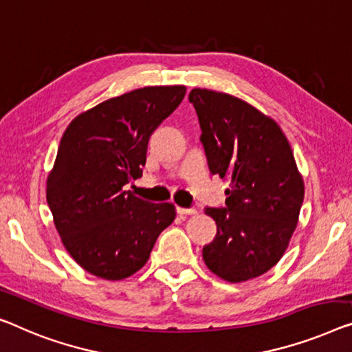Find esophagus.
I'll return each instance as SVG.
<instances>
[{"mask_svg":"<svg viewBox=\"0 0 352 352\" xmlns=\"http://www.w3.org/2000/svg\"><path fill=\"white\" fill-rule=\"evenodd\" d=\"M177 212L180 214H194L196 213V208L191 207V208H185V207H177Z\"/></svg>","mask_w":352,"mask_h":352,"instance_id":"1","label":"esophagus"}]
</instances>
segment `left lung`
<instances>
[{
    "label": "left lung",
    "instance_id": "obj_1",
    "mask_svg": "<svg viewBox=\"0 0 352 352\" xmlns=\"http://www.w3.org/2000/svg\"><path fill=\"white\" fill-rule=\"evenodd\" d=\"M208 169L229 177L224 207H207L217 235L202 248L213 274L230 283L270 270L296 230L303 180L289 142L274 120L242 99L194 88Z\"/></svg>",
    "mask_w": 352,
    "mask_h": 352
}]
</instances>
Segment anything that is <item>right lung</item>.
<instances>
[{
    "instance_id": "add662e5",
    "label": "right lung",
    "mask_w": 352,
    "mask_h": 352,
    "mask_svg": "<svg viewBox=\"0 0 352 352\" xmlns=\"http://www.w3.org/2000/svg\"><path fill=\"white\" fill-rule=\"evenodd\" d=\"M185 93L183 85L124 93L78 115L63 134L47 204L67 253L90 274H135L174 221L172 204H150L124 186L142 177L151 134Z\"/></svg>"
}]
</instances>
